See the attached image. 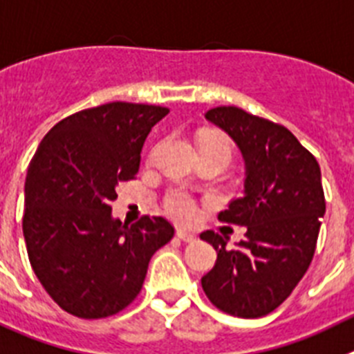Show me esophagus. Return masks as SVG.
I'll use <instances>...</instances> for the list:
<instances>
[{
    "label": "esophagus",
    "instance_id": "esophagus-1",
    "mask_svg": "<svg viewBox=\"0 0 354 354\" xmlns=\"http://www.w3.org/2000/svg\"><path fill=\"white\" fill-rule=\"evenodd\" d=\"M176 235H178V239H181L183 242H194L196 241L194 233L187 232V230H178Z\"/></svg>",
    "mask_w": 354,
    "mask_h": 354
}]
</instances>
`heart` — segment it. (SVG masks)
Here are the masks:
<instances>
[{
	"instance_id": "obj_1",
	"label": "heart",
	"mask_w": 354,
	"mask_h": 354,
	"mask_svg": "<svg viewBox=\"0 0 354 354\" xmlns=\"http://www.w3.org/2000/svg\"><path fill=\"white\" fill-rule=\"evenodd\" d=\"M201 149H210V151L221 153L228 160L232 158V142L221 133L205 135V139L201 140ZM164 207L165 212L178 223L190 224L198 219V205L194 198L183 189L169 190L164 199Z\"/></svg>"
}]
</instances>
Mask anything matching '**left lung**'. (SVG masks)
<instances>
[{
    "mask_svg": "<svg viewBox=\"0 0 354 354\" xmlns=\"http://www.w3.org/2000/svg\"><path fill=\"white\" fill-rule=\"evenodd\" d=\"M205 118L223 128L245 160V190L219 221L245 226L244 239L203 232L217 251L214 269L201 278L212 305L242 319L278 308L312 263L326 212L321 167L285 126L236 106H217Z\"/></svg>",
    "mask_w": 354,
    "mask_h": 354,
    "instance_id": "8db88e82",
    "label": "left lung"
}]
</instances>
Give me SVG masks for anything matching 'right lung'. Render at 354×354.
Instances as JSON below:
<instances>
[{
  "instance_id": "add662e5",
  "label": "right lung",
  "mask_w": 354,
  "mask_h": 354,
  "mask_svg": "<svg viewBox=\"0 0 354 354\" xmlns=\"http://www.w3.org/2000/svg\"><path fill=\"white\" fill-rule=\"evenodd\" d=\"M169 109L113 103L62 119L37 147L24 183L23 233L30 263L62 310L115 315L139 296L149 260L174 235L164 217L131 226L112 219L115 187L139 173L140 151Z\"/></svg>"
}]
</instances>
